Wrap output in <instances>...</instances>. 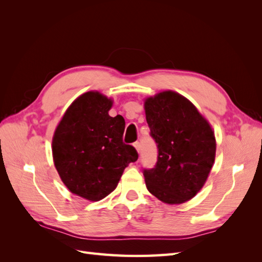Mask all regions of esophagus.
<instances>
[{
    "instance_id": "34e87169",
    "label": "esophagus",
    "mask_w": 262,
    "mask_h": 262,
    "mask_svg": "<svg viewBox=\"0 0 262 262\" xmlns=\"http://www.w3.org/2000/svg\"><path fill=\"white\" fill-rule=\"evenodd\" d=\"M133 146L136 147L138 152L140 153V149H141V144H140V142H138V141H137V142H134V143H133Z\"/></svg>"
}]
</instances>
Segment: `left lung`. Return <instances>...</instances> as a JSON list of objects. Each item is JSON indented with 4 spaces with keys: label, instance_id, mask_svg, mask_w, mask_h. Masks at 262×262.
<instances>
[{
    "label": "left lung",
    "instance_id": "1",
    "mask_svg": "<svg viewBox=\"0 0 262 262\" xmlns=\"http://www.w3.org/2000/svg\"><path fill=\"white\" fill-rule=\"evenodd\" d=\"M157 162L144 168L148 191L165 203L179 204L203 187L215 158V138L209 122L187 98L163 92L144 104Z\"/></svg>",
    "mask_w": 262,
    "mask_h": 262
}]
</instances>
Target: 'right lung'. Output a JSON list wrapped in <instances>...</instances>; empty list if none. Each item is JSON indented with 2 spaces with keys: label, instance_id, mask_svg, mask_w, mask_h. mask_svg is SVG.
<instances>
[{
  "label": "right lung",
  "instance_id": "right-lung-1",
  "mask_svg": "<svg viewBox=\"0 0 262 262\" xmlns=\"http://www.w3.org/2000/svg\"><path fill=\"white\" fill-rule=\"evenodd\" d=\"M113 101L98 92L81 95L63 116L52 140L54 166L72 193L99 201L114 191L124 168L139 157L122 141L124 119L108 115Z\"/></svg>",
  "mask_w": 262,
  "mask_h": 262
}]
</instances>
